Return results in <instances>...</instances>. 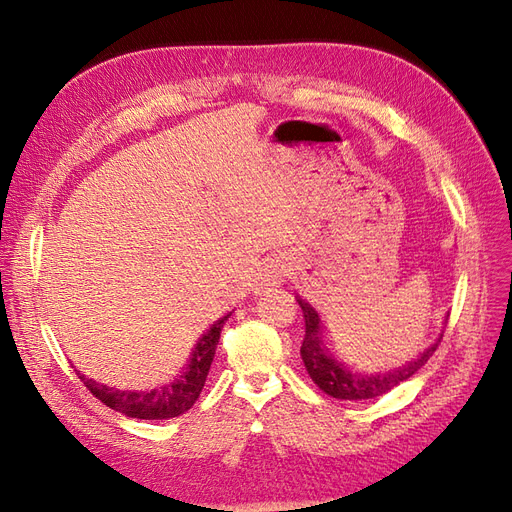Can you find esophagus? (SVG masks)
<instances>
[{
    "instance_id": "34e87169",
    "label": "esophagus",
    "mask_w": 512,
    "mask_h": 512,
    "mask_svg": "<svg viewBox=\"0 0 512 512\" xmlns=\"http://www.w3.org/2000/svg\"><path fill=\"white\" fill-rule=\"evenodd\" d=\"M280 277H282V275H280V271H277V269H273V271H271V280H273V284H275L277 280H280Z\"/></svg>"
}]
</instances>
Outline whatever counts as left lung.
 Here are the masks:
<instances>
[{
	"instance_id": "obj_1",
	"label": "left lung",
	"mask_w": 512,
	"mask_h": 512,
	"mask_svg": "<svg viewBox=\"0 0 512 512\" xmlns=\"http://www.w3.org/2000/svg\"><path fill=\"white\" fill-rule=\"evenodd\" d=\"M303 318H305V335L301 344V359L307 367V374L320 386V389L335 397V399H348V401H359V399H374L384 393L395 389L397 384L412 378L418 369H421L433 352L438 350L442 335L433 342L423 354H418L416 359L401 363L393 369L384 371H363L356 369L348 363H344L335 350L331 348V342L327 337V327H324L322 318L314 307H309L305 301L297 299Z\"/></svg>"
}]
</instances>
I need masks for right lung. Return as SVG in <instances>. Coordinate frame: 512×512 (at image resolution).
<instances>
[{
	"instance_id": "right-lung-1",
	"label": "right lung",
	"mask_w": 512,
	"mask_h": 512,
	"mask_svg": "<svg viewBox=\"0 0 512 512\" xmlns=\"http://www.w3.org/2000/svg\"><path fill=\"white\" fill-rule=\"evenodd\" d=\"M230 316V314H228ZM228 316L220 318L213 327L198 339V344L192 350V356L181 374L168 384L158 386L151 391H119L113 386L98 384L94 380L85 378L79 374L81 382L87 386L89 393L96 399H100L104 406H108L115 412L126 414L130 418H145V421H153V418H173L183 412H188L203 391L209 367L213 363L215 348H218L220 331Z\"/></svg>"
}]
</instances>
